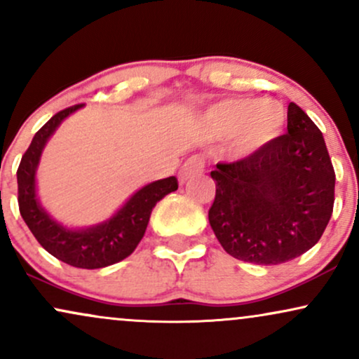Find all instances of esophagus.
Returning <instances> with one entry per match:
<instances>
[{
    "mask_svg": "<svg viewBox=\"0 0 359 359\" xmlns=\"http://www.w3.org/2000/svg\"><path fill=\"white\" fill-rule=\"evenodd\" d=\"M205 166H206V159L205 156H201V154H194V156L188 158L187 163L181 166L180 181L181 183H184V181L193 178V176L200 175V172L205 171Z\"/></svg>",
    "mask_w": 359,
    "mask_h": 359,
    "instance_id": "obj_1",
    "label": "esophagus"
}]
</instances>
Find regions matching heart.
<instances>
[{
    "mask_svg": "<svg viewBox=\"0 0 359 359\" xmlns=\"http://www.w3.org/2000/svg\"><path fill=\"white\" fill-rule=\"evenodd\" d=\"M285 119V109L278 101L255 98L223 100L206 114L208 125L215 135H236V148L241 153L256 151L276 140Z\"/></svg>",
    "mask_w": 359,
    "mask_h": 359,
    "instance_id": "heart-1",
    "label": "heart"
}]
</instances>
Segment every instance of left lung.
<instances>
[{
	"label": "left lung",
	"mask_w": 359,
	"mask_h": 359,
	"mask_svg": "<svg viewBox=\"0 0 359 359\" xmlns=\"http://www.w3.org/2000/svg\"><path fill=\"white\" fill-rule=\"evenodd\" d=\"M208 211L228 255L248 263H286L320 241L334 205V170L320 128L287 106V133L233 163H218Z\"/></svg>",
	"instance_id": "8db88e82"
}]
</instances>
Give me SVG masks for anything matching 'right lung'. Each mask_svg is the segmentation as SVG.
Here are the masks:
<instances>
[{"label":"right lung","instance_id":"add662e5","mask_svg":"<svg viewBox=\"0 0 359 359\" xmlns=\"http://www.w3.org/2000/svg\"><path fill=\"white\" fill-rule=\"evenodd\" d=\"M83 104L61 109L50 121L38 130L18 166V205L25 223L48 253L74 268L96 269L125 259L136 250L148 226L149 215L159 200L178 189V180H166L146 184L135 193L111 219L88 229H68L53 221L39 206L34 187V175L39 156L53 135L66 116Z\"/></svg>","mask_w":359,"mask_h":359}]
</instances>
